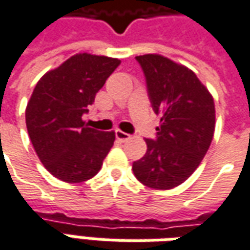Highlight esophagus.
<instances>
[{
    "mask_svg": "<svg viewBox=\"0 0 250 250\" xmlns=\"http://www.w3.org/2000/svg\"><path fill=\"white\" fill-rule=\"evenodd\" d=\"M115 135H116V138H118L120 142H127L131 138L127 132H123V131H120V130H116Z\"/></svg>",
    "mask_w": 250,
    "mask_h": 250,
    "instance_id": "34e87169",
    "label": "esophagus"
}]
</instances>
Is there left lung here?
<instances>
[{
    "label": "left lung",
    "instance_id": "left-lung-1",
    "mask_svg": "<svg viewBox=\"0 0 250 250\" xmlns=\"http://www.w3.org/2000/svg\"><path fill=\"white\" fill-rule=\"evenodd\" d=\"M136 60L145 72L152 108L162 118L157 139H146V154L132 163V171L147 188L168 190L184 184L209 150L214 100L188 66L157 53Z\"/></svg>",
    "mask_w": 250,
    "mask_h": 250
}]
</instances>
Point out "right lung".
Here are the masks:
<instances>
[{
    "label": "right lung",
    "instance_id": "1",
    "mask_svg": "<svg viewBox=\"0 0 250 250\" xmlns=\"http://www.w3.org/2000/svg\"><path fill=\"white\" fill-rule=\"evenodd\" d=\"M119 64L114 57L76 53L36 84L25 109L26 128L39 159L57 179L79 184L102 168L115 132L91 128L82 116Z\"/></svg>",
    "mask_w": 250,
    "mask_h": 250
}]
</instances>
